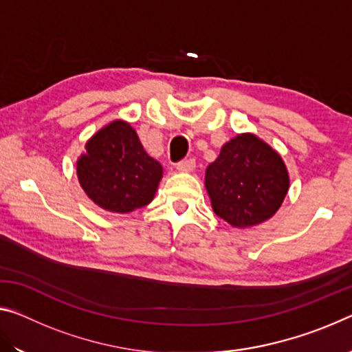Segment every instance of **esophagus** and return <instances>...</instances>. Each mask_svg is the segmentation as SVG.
<instances>
[{"label": "esophagus", "instance_id": "34e87169", "mask_svg": "<svg viewBox=\"0 0 352 352\" xmlns=\"http://www.w3.org/2000/svg\"><path fill=\"white\" fill-rule=\"evenodd\" d=\"M195 168V160L194 158H186L182 160V162L177 163V170L180 172H190Z\"/></svg>", "mask_w": 352, "mask_h": 352}]
</instances>
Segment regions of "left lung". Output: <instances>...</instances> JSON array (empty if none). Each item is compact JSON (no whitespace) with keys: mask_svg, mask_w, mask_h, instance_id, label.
<instances>
[{"mask_svg":"<svg viewBox=\"0 0 352 352\" xmlns=\"http://www.w3.org/2000/svg\"><path fill=\"white\" fill-rule=\"evenodd\" d=\"M289 183L281 155L253 133L223 144L205 174L214 212L236 228L269 220L283 205Z\"/></svg>","mask_w":352,"mask_h":352,"instance_id":"1","label":"left lung"}]
</instances>
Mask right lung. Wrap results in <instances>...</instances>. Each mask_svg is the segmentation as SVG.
I'll return each mask as SVG.
<instances>
[{
  "mask_svg": "<svg viewBox=\"0 0 352 352\" xmlns=\"http://www.w3.org/2000/svg\"><path fill=\"white\" fill-rule=\"evenodd\" d=\"M163 168L148 157L129 122L116 119L94 133L77 160L82 189L105 211L127 214L151 204Z\"/></svg>",
  "mask_w": 352,
  "mask_h": 352,
  "instance_id": "1",
  "label": "right lung"
}]
</instances>
